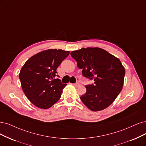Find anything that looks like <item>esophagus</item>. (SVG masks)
I'll return each mask as SVG.
<instances>
[{
    "label": "esophagus",
    "mask_w": 146,
    "mask_h": 146,
    "mask_svg": "<svg viewBox=\"0 0 146 146\" xmlns=\"http://www.w3.org/2000/svg\"><path fill=\"white\" fill-rule=\"evenodd\" d=\"M74 86H75V87H79V86L80 85V84L78 83V82H76V83H75V84H73Z\"/></svg>",
    "instance_id": "34e87169"
}]
</instances>
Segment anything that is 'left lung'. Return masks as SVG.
I'll use <instances>...</instances> for the list:
<instances>
[{
  "label": "left lung",
  "instance_id": "1",
  "mask_svg": "<svg viewBox=\"0 0 146 146\" xmlns=\"http://www.w3.org/2000/svg\"><path fill=\"white\" fill-rule=\"evenodd\" d=\"M70 54L82 70L83 76L94 81L85 86L87 92L80 100L93 111L106 108L123 88L125 69L120 59L99 47L82 48Z\"/></svg>",
  "mask_w": 146,
  "mask_h": 146
}]
</instances>
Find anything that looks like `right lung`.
<instances>
[{"mask_svg": "<svg viewBox=\"0 0 146 146\" xmlns=\"http://www.w3.org/2000/svg\"><path fill=\"white\" fill-rule=\"evenodd\" d=\"M69 51L48 49L35 54L27 61L19 74L23 91L30 102L41 109L49 108L60 99L67 85L55 79L56 69Z\"/></svg>", "mask_w": 146, "mask_h": 146, "instance_id": "1", "label": "right lung"}]
</instances>
